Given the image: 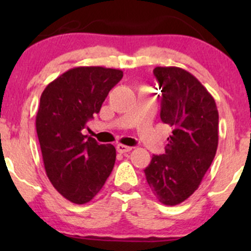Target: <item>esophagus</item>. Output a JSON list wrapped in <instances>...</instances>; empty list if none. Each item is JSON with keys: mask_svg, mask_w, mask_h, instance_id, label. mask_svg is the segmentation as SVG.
I'll use <instances>...</instances> for the list:
<instances>
[{"mask_svg": "<svg viewBox=\"0 0 251 251\" xmlns=\"http://www.w3.org/2000/svg\"><path fill=\"white\" fill-rule=\"evenodd\" d=\"M132 150V148H129V146H126V145H123V144H118L117 145V151L119 152V153H126V152H129Z\"/></svg>", "mask_w": 251, "mask_h": 251, "instance_id": "obj_1", "label": "esophagus"}]
</instances>
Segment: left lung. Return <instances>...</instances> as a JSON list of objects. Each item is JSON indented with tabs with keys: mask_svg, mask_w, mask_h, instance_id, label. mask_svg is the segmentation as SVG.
<instances>
[{
	"mask_svg": "<svg viewBox=\"0 0 251 251\" xmlns=\"http://www.w3.org/2000/svg\"><path fill=\"white\" fill-rule=\"evenodd\" d=\"M153 74L162 89L160 119L172 134L165 153L153 154L144 172L157 200L172 206L194 194L214 160L218 111L208 89L183 68L155 67Z\"/></svg>",
	"mask_w": 251,
	"mask_h": 251,
	"instance_id": "left-lung-1",
	"label": "left lung"
}]
</instances>
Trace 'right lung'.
Here are the masks:
<instances>
[{"instance_id": "obj_1", "label": "right lung", "mask_w": 251, "mask_h": 251, "mask_svg": "<svg viewBox=\"0 0 251 251\" xmlns=\"http://www.w3.org/2000/svg\"><path fill=\"white\" fill-rule=\"evenodd\" d=\"M122 77L114 68L75 67L48 83L40 98L36 132L46 174L72 203L93 200L113 170L116 148L81 131Z\"/></svg>"}]
</instances>
